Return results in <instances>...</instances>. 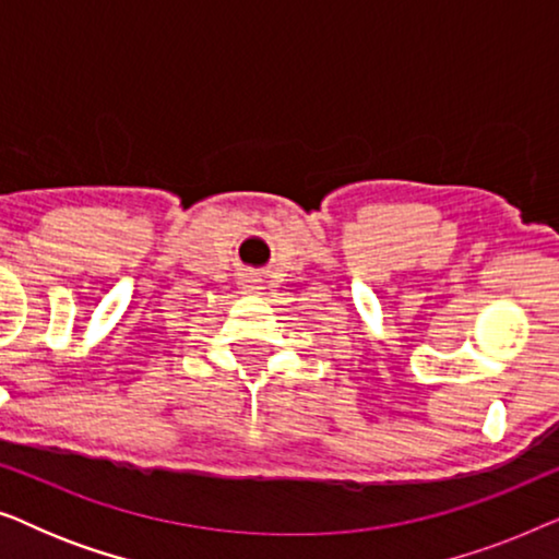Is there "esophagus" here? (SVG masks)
I'll list each match as a JSON object with an SVG mask.
<instances>
[{"instance_id":"obj_1","label":"esophagus","mask_w":559,"mask_h":559,"mask_svg":"<svg viewBox=\"0 0 559 559\" xmlns=\"http://www.w3.org/2000/svg\"><path fill=\"white\" fill-rule=\"evenodd\" d=\"M239 285H241V289H243V293H247V295H259V293H262V280H259L257 277V274H243V277L239 280Z\"/></svg>"}]
</instances>
